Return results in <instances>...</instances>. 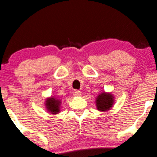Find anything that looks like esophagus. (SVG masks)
<instances>
[{
	"mask_svg": "<svg viewBox=\"0 0 157 157\" xmlns=\"http://www.w3.org/2000/svg\"><path fill=\"white\" fill-rule=\"evenodd\" d=\"M73 94L76 96H81V92H80V90H74V91H73Z\"/></svg>",
	"mask_w": 157,
	"mask_h": 157,
	"instance_id": "34e87169",
	"label": "esophagus"
}]
</instances>
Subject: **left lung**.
I'll use <instances>...</instances> for the list:
<instances>
[{
    "label": "left lung",
    "mask_w": 157,
    "mask_h": 157,
    "mask_svg": "<svg viewBox=\"0 0 157 157\" xmlns=\"http://www.w3.org/2000/svg\"><path fill=\"white\" fill-rule=\"evenodd\" d=\"M115 97L112 93L102 92L96 98V105L97 110L100 112H107L113 107Z\"/></svg>",
    "instance_id": "1"
}]
</instances>
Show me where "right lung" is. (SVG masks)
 Returning <instances> with one entry per match:
<instances>
[{
  "mask_svg": "<svg viewBox=\"0 0 157 157\" xmlns=\"http://www.w3.org/2000/svg\"><path fill=\"white\" fill-rule=\"evenodd\" d=\"M45 107L49 113L52 115H57L61 112V100L56 97L50 96L45 99Z\"/></svg>",
  "mask_w": 157,
  "mask_h": 157,
  "instance_id": "1",
  "label": "right lung"
}]
</instances>
